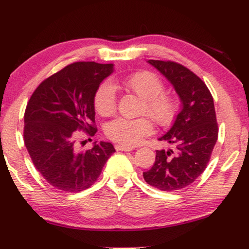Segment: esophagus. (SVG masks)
Here are the masks:
<instances>
[{"label": "esophagus", "mask_w": 249, "mask_h": 249, "mask_svg": "<svg viewBox=\"0 0 249 249\" xmlns=\"http://www.w3.org/2000/svg\"><path fill=\"white\" fill-rule=\"evenodd\" d=\"M115 149L117 151H130V150L134 149V147L125 146V145H116L115 146Z\"/></svg>", "instance_id": "esophagus-1"}]
</instances>
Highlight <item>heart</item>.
<instances>
[{"mask_svg":"<svg viewBox=\"0 0 249 249\" xmlns=\"http://www.w3.org/2000/svg\"><path fill=\"white\" fill-rule=\"evenodd\" d=\"M122 87L142 100L141 114H147L156 123L166 126L174 121L177 104L169 94L163 93V82L150 71H138L112 83L100 84L94 94L95 111L102 116L113 114L116 109V92L114 88ZM105 135L109 140L125 146H133L154 132V124L149 117L126 120L119 117L105 125Z\"/></svg>","mask_w":249,"mask_h":249,"instance_id":"obj_1","label":"heart"}]
</instances>
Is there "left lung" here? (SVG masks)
Masks as SVG:
<instances>
[{
  "label": "left lung",
  "instance_id": "8db88e82",
  "mask_svg": "<svg viewBox=\"0 0 249 249\" xmlns=\"http://www.w3.org/2000/svg\"><path fill=\"white\" fill-rule=\"evenodd\" d=\"M148 64L174 86L182 104L172 127L159 138L176 151L156 150L155 163L142 174L148 184L171 192L190 185L208 166L218 135L215 108L208 87L191 70L174 61Z\"/></svg>",
  "mask_w": 249,
  "mask_h": 249
}]
</instances>
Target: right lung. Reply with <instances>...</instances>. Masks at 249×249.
Masks as SVG:
<instances>
[{
  "mask_svg": "<svg viewBox=\"0 0 249 249\" xmlns=\"http://www.w3.org/2000/svg\"><path fill=\"white\" fill-rule=\"evenodd\" d=\"M113 64L73 62L44 80L24 114V142L34 166L58 190L79 192L93 184L115 149L111 142L75 148L78 130L94 136V94Z\"/></svg>",
  "mask_w": 249,
  "mask_h": 249,
  "instance_id": "obj_1",
  "label": "right lung"
}]
</instances>
